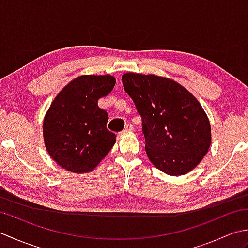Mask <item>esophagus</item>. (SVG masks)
Instances as JSON below:
<instances>
[{
	"label": "esophagus",
	"instance_id": "esophagus-1",
	"mask_svg": "<svg viewBox=\"0 0 248 248\" xmlns=\"http://www.w3.org/2000/svg\"><path fill=\"white\" fill-rule=\"evenodd\" d=\"M132 131H133V125L132 124H127V125H125V128L124 129L123 132H121V134H127V133L132 132Z\"/></svg>",
	"mask_w": 248,
	"mask_h": 248
}]
</instances>
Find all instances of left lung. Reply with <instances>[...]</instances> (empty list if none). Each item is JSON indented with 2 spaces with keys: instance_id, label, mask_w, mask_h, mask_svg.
<instances>
[{
  "instance_id": "1",
  "label": "left lung",
  "mask_w": 248,
  "mask_h": 248,
  "mask_svg": "<svg viewBox=\"0 0 248 248\" xmlns=\"http://www.w3.org/2000/svg\"><path fill=\"white\" fill-rule=\"evenodd\" d=\"M121 80L143 120L152 164L170 176L194 170L211 146V124L198 100L165 77L127 72Z\"/></svg>"
}]
</instances>
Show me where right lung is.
I'll return each instance as SVG.
<instances>
[{"label": "right lung", "mask_w": 248, "mask_h": 248, "mask_svg": "<svg viewBox=\"0 0 248 248\" xmlns=\"http://www.w3.org/2000/svg\"><path fill=\"white\" fill-rule=\"evenodd\" d=\"M113 76L84 75L57 93L44 118L43 134L50 156L64 170L86 173L97 167L116 143L107 129L108 115L98 100L113 91Z\"/></svg>", "instance_id": "obj_1"}]
</instances>
